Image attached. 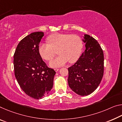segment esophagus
<instances>
[{"instance_id": "1", "label": "esophagus", "mask_w": 122, "mask_h": 122, "mask_svg": "<svg viewBox=\"0 0 122 122\" xmlns=\"http://www.w3.org/2000/svg\"><path fill=\"white\" fill-rule=\"evenodd\" d=\"M54 70H55L56 72H57V71H59V68H55V69H54Z\"/></svg>"}]
</instances>
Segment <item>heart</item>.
<instances>
[{"instance_id":"b5f03b06","label":"heart","mask_w":122,"mask_h":122,"mask_svg":"<svg viewBox=\"0 0 122 122\" xmlns=\"http://www.w3.org/2000/svg\"><path fill=\"white\" fill-rule=\"evenodd\" d=\"M47 41L49 44H40L38 51L42 58L51 60L57 51L59 55L49 62L51 67L62 66L68 61L74 63L81 54L82 41L76 35L56 33L48 37Z\"/></svg>"}]
</instances>
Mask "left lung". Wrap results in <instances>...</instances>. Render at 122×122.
<instances>
[{"instance_id": "obj_1", "label": "left lung", "mask_w": 122, "mask_h": 122, "mask_svg": "<svg viewBox=\"0 0 122 122\" xmlns=\"http://www.w3.org/2000/svg\"><path fill=\"white\" fill-rule=\"evenodd\" d=\"M82 41L86 49L74 65L69 67L68 83L79 96H87L95 91L104 74V54L98 42L87 34Z\"/></svg>"}]
</instances>
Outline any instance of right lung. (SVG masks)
<instances>
[{
  "instance_id": "obj_1",
  "label": "right lung",
  "mask_w": 122,
  "mask_h": 122,
  "mask_svg": "<svg viewBox=\"0 0 122 122\" xmlns=\"http://www.w3.org/2000/svg\"><path fill=\"white\" fill-rule=\"evenodd\" d=\"M44 36L41 31L34 32L19 42L13 56L15 77L20 88L28 96L42 99L53 86L55 71L48 68L38 51Z\"/></svg>"
}]
</instances>
